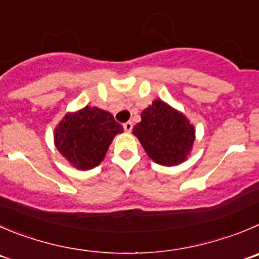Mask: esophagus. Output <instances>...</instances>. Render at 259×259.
<instances>
[{
	"instance_id": "34e87169",
	"label": "esophagus",
	"mask_w": 259,
	"mask_h": 259,
	"mask_svg": "<svg viewBox=\"0 0 259 259\" xmlns=\"http://www.w3.org/2000/svg\"><path fill=\"white\" fill-rule=\"evenodd\" d=\"M123 128H124L125 132H131L132 128H134V123H132V122H125L124 124H123Z\"/></svg>"
}]
</instances>
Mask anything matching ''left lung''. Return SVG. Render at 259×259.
<instances>
[{
  "label": "left lung",
  "mask_w": 259,
  "mask_h": 259,
  "mask_svg": "<svg viewBox=\"0 0 259 259\" xmlns=\"http://www.w3.org/2000/svg\"><path fill=\"white\" fill-rule=\"evenodd\" d=\"M132 134L147 156L164 166L186 161L196 140L194 125L186 114L161 99H155L142 110L141 122L135 125Z\"/></svg>",
  "instance_id": "1"
}]
</instances>
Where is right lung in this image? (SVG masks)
<instances>
[{
  "label": "right lung",
  "instance_id": "add662e5",
  "mask_svg": "<svg viewBox=\"0 0 259 259\" xmlns=\"http://www.w3.org/2000/svg\"><path fill=\"white\" fill-rule=\"evenodd\" d=\"M123 127L112 113L86 105L67 113L54 128V145L60 154L78 170H90L104 160L115 135Z\"/></svg>",
  "mask_w": 259,
  "mask_h": 259
}]
</instances>
